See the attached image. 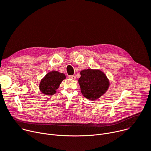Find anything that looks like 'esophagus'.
Returning a JSON list of instances; mask_svg holds the SVG:
<instances>
[{"instance_id": "esophagus-1", "label": "esophagus", "mask_w": 151, "mask_h": 151, "mask_svg": "<svg viewBox=\"0 0 151 151\" xmlns=\"http://www.w3.org/2000/svg\"><path fill=\"white\" fill-rule=\"evenodd\" d=\"M68 78L72 79H75L76 76L75 75H70V76H68Z\"/></svg>"}]
</instances>
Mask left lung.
Masks as SVG:
<instances>
[{
    "instance_id": "8db88e82",
    "label": "left lung",
    "mask_w": 151,
    "mask_h": 151,
    "mask_svg": "<svg viewBox=\"0 0 151 151\" xmlns=\"http://www.w3.org/2000/svg\"><path fill=\"white\" fill-rule=\"evenodd\" d=\"M78 83L83 95L90 100L103 96L109 88L110 82L105 73L99 69L87 68L80 72Z\"/></svg>"
}]
</instances>
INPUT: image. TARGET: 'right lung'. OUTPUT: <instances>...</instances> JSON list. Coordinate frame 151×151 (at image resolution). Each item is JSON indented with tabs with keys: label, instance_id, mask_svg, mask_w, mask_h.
I'll return each instance as SVG.
<instances>
[{
	"label": "right lung",
	"instance_id": "1",
	"mask_svg": "<svg viewBox=\"0 0 151 151\" xmlns=\"http://www.w3.org/2000/svg\"><path fill=\"white\" fill-rule=\"evenodd\" d=\"M65 78V74L53 70L47 73L41 80L39 88L41 92L45 95H53L56 93V90Z\"/></svg>",
	"mask_w": 151,
	"mask_h": 151
}]
</instances>
